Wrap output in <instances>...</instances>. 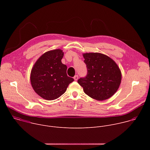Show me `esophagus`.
Returning <instances> with one entry per match:
<instances>
[{
    "label": "esophagus",
    "mask_w": 150,
    "mask_h": 150,
    "mask_svg": "<svg viewBox=\"0 0 150 150\" xmlns=\"http://www.w3.org/2000/svg\"><path fill=\"white\" fill-rule=\"evenodd\" d=\"M74 80L75 81H77L78 80V75H75L74 77Z\"/></svg>",
    "instance_id": "34e87169"
}]
</instances>
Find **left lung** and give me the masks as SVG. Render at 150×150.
<instances>
[{
    "label": "left lung",
    "mask_w": 150,
    "mask_h": 150,
    "mask_svg": "<svg viewBox=\"0 0 150 150\" xmlns=\"http://www.w3.org/2000/svg\"><path fill=\"white\" fill-rule=\"evenodd\" d=\"M87 74L80 78L78 83L84 93L90 97L103 101L111 97L118 90L122 75L115 62L109 56L99 53L83 54Z\"/></svg>",
    "instance_id": "obj_1"
}]
</instances>
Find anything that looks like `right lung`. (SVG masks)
Instances as JSON below:
<instances>
[{
  "mask_svg": "<svg viewBox=\"0 0 150 150\" xmlns=\"http://www.w3.org/2000/svg\"><path fill=\"white\" fill-rule=\"evenodd\" d=\"M63 52L60 49L42 54L31 70L30 80L35 92L42 98L55 100L65 93L74 79L67 75V65L61 62Z\"/></svg>",
  "mask_w": 150,
  "mask_h": 150,
  "instance_id": "right-lung-1",
  "label": "right lung"
}]
</instances>
